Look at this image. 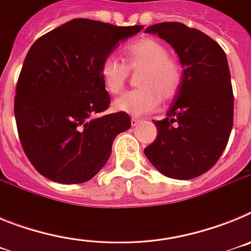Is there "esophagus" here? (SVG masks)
Here are the masks:
<instances>
[{
    "label": "esophagus",
    "instance_id": "1",
    "mask_svg": "<svg viewBox=\"0 0 251 251\" xmlns=\"http://www.w3.org/2000/svg\"><path fill=\"white\" fill-rule=\"evenodd\" d=\"M132 127H136V126H138L139 123H141V121H139V119H137V118H132Z\"/></svg>",
    "mask_w": 251,
    "mask_h": 251
}]
</instances>
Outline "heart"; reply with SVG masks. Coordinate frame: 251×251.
I'll use <instances>...</instances> for the list:
<instances>
[{"label":"heart","instance_id":"1","mask_svg":"<svg viewBox=\"0 0 251 251\" xmlns=\"http://www.w3.org/2000/svg\"><path fill=\"white\" fill-rule=\"evenodd\" d=\"M123 63L108 56L100 65V77L105 90L118 94L127 83L128 70L142 72L137 79L139 89L128 92L114 100V109L141 117L158 108L159 100H170L182 84V68L168 56V49L153 37H143L122 49Z\"/></svg>","mask_w":251,"mask_h":251}]
</instances>
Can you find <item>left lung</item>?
<instances>
[{
	"mask_svg": "<svg viewBox=\"0 0 251 251\" xmlns=\"http://www.w3.org/2000/svg\"><path fill=\"white\" fill-rule=\"evenodd\" d=\"M145 32L167 41L182 66L181 88L167 117L154 122L158 134L145 154L170 178H195L219 161L232 129L227 59L215 40L181 22H161Z\"/></svg>",
	"mask_w": 251,
	"mask_h": 251,
	"instance_id": "obj_1",
	"label": "left lung"
}]
</instances>
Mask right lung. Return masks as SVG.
Masks as SVG:
<instances>
[{"mask_svg": "<svg viewBox=\"0 0 251 251\" xmlns=\"http://www.w3.org/2000/svg\"><path fill=\"white\" fill-rule=\"evenodd\" d=\"M143 26L75 19L37 39L16 86L20 142L37 172L57 183H83L112 154L113 141L130 128L127 113L99 115L110 97L100 65L121 41Z\"/></svg>", "mask_w": 251, "mask_h": 251, "instance_id": "obj_1", "label": "right lung"}]
</instances>
